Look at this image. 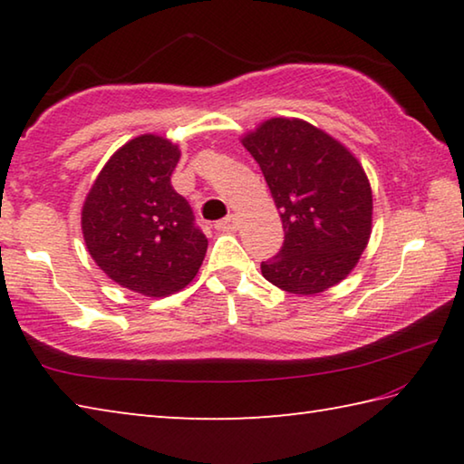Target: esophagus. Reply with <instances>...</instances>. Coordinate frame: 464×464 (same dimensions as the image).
<instances>
[{"label": "esophagus", "mask_w": 464, "mask_h": 464, "mask_svg": "<svg viewBox=\"0 0 464 464\" xmlns=\"http://www.w3.org/2000/svg\"><path fill=\"white\" fill-rule=\"evenodd\" d=\"M215 227L218 231H235L237 229V218H235V215H227L221 221H217Z\"/></svg>", "instance_id": "1"}]
</instances>
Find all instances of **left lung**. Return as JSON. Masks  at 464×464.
<instances>
[{
	"label": "left lung",
	"mask_w": 464,
	"mask_h": 464,
	"mask_svg": "<svg viewBox=\"0 0 464 464\" xmlns=\"http://www.w3.org/2000/svg\"><path fill=\"white\" fill-rule=\"evenodd\" d=\"M280 210L285 243L262 262L286 293L317 295L356 268L372 233V190L354 153L301 119H270L241 139Z\"/></svg>",
	"instance_id": "1"
}]
</instances>
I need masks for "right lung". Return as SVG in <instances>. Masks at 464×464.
Here are the masks:
<instances>
[{
  "mask_svg": "<svg viewBox=\"0 0 464 464\" xmlns=\"http://www.w3.org/2000/svg\"><path fill=\"white\" fill-rule=\"evenodd\" d=\"M179 147L160 135L124 143L93 179L82 207V233L92 260L132 293L161 298L198 274L208 239L192 208L171 188Z\"/></svg>",
  "mask_w": 464,
  "mask_h": 464,
  "instance_id": "1",
  "label": "right lung"
}]
</instances>
